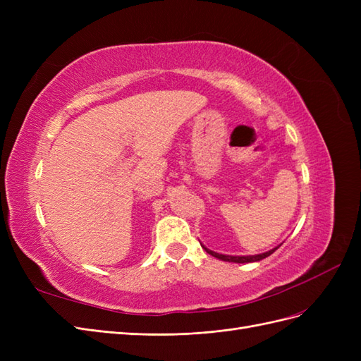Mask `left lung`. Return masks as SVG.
I'll return each instance as SVG.
<instances>
[{
	"instance_id": "8db88e82",
	"label": "left lung",
	"mask_w": 361,
	"mask_h": 361,
	"mask_svg": "<svg viewBox=\"0 0 361 361\" xmlns=\"http://www.w3.org/2000/svg\"><path fill=\"white\" fill-rule=\"evenodd\" d=\"M202 247H203V245H202ZM279 247H280V245H279ZM279 247H276V248H272V250L267 251V253L255 255V256H228V255H220V253H215V251H212V250H207L206 247H203V248L206 250V253H209L211 256H214V257H216V259H220V260H224V262H235V264H250V262H259V260H262V259L268 257L269 255L274 253V251H276Z\"/></svg>"
}]
</instances>
